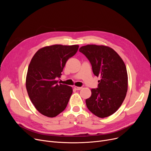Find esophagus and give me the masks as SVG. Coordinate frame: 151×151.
<instances>
[{
	"label": "esophagus",
	"mask_w": 151,
	"mask_h": 151,
	"mask_svg": "<svg viewBox=\"0 0 151 151\" xmlns=\"http://www.w3.org/2000/svg\"><path fill=\"white\" fill-rule=\"evenodd\" d=\"M82 88H83L82 87H78V86H75V87H74V89H75V90H77V91H80V90H81Z\"/></svg>",
	"instance_id": "obj_1"
}]
</instances>
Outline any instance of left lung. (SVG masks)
<instances>
[{
    "label": "left lung",
    "mask_w": 151,
    "mask_h": 151,
    "mask_svg": "<svg viewBox=\"0 0 151 151\" xmlns=\"http://www.w3.org/2000/svg\"><path fill=\"white\" fill-rule=\"evenodd\" d=\"M90 61L93 74L100 77L98 88L91 89L86 106L93 114L104 118L114 114L125 98L128 75L122 58L107 46L88 45L80 50Z\"/></svg>",
    "instance_id": "8db88e82"
}]
</instances>
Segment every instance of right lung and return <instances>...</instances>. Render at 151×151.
Instances as JSON below:
<instances>
[{"label":"right lung","mask_w":151,"mask_h":151,"mask_svg":"<svg viewBox=\"0 0 151 151\" xmlns=\"http://www.w3.org/2000/svg\"><path fill=\"white\" fill-rule=\"evenodd\" d=\"M79 45H54L38 50L27 70L26 86L28 96L38 111L48 117L57 116L68 104L73 89L58 84L68 59L76 53Z\"/></svg>","instance_id":"obj_1"}]
</instances>
